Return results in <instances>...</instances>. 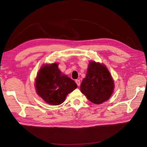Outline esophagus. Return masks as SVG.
Instances as JSON below:
<instances>
[{
  "label": "esophagus",
  "instance_id": "obj_1",
  "mask_svg": "<svg viewBox=\"0 0 147 147\" xmlns=\"http://www.w3.org/2000/svg\"><path fill=\"white\" fill-rule=\"evenodd\" d=\"M75 83L77 84V85L79 86L80 85V80H76V81H75Z\"/></svg>",
  "mask_w": 147,
  "mask_h": 147
}]
</instances>
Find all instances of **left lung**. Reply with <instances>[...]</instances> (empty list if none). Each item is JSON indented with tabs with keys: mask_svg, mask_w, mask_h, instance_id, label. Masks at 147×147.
Returning a JSON list of instances; mask_svg holds the SVG:
<instances>
[{
	"mask_svg": "<svg viewBox=\"0 0 147 147\" xmlns=\"http://www.w3.org/2000/svg\"><path fill=\"white\" fill-rule=\"evenodd\" d=\"M114 83L108 69L104 65L90 62L86 77L82 82L81 92L95 104L107 100L112 94Z\"/></svg>",
	"mask_w": 147,
	"mask_h": 147,
	"instance_id": "obj_1",
	"label": "left lung"
}]
</instances>
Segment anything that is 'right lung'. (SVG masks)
<instances>
[{"label":"right lung","mask_w":147,"mask_h":147,"mask_svg":"<svg viewBox=\"0 0 147 147\" xmlns=\"http://www.w3.org/2000/svg\"><path fill=\"white\" fill-rule=\"evenodd\" d=\"M77 87L73 80L61 75L56 63L43 65L35 82L38 95L47 103L55 105L63 103L67 95Z\"/></svg>","instance_id":"right-lung-1"}]
</instances>
